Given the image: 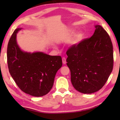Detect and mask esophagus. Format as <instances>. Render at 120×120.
<instances>
[{
    "label": "esophagus",
    "instance_id": "esophagus-1",
    "mask_svg": "<svg viewBox=\"0 0 120 120\" xmlns=\"http://www.w3.org/2000/svg\"><path fill=\"white\" fill-rule=\"evenodd\" d=\"M62 63L63 64H66V58H62Z\"/></svg>",
    "mask_w": 120,
    "mask_h": 120
}]
</instances>
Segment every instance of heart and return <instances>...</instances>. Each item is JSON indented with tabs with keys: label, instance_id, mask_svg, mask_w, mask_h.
<instances>
[{
	"label": "heart",
	"instance_id": "b5f03b06",
	"mask_svg": "<svg viewBox=\"0 0 120 120\" xmlns=\"http://www.w3.org/2000/svg\"><path fill=\"white\" fill-rule=\"evenodd\" d=\"M74 30L69 29L66 32V35L71 36L74 33ZM84 33L82 31H79L74 34L71 40V45L73 46H77L84 39Z\"/></svg>",
	"mask_w": 120,
	"mask_h": 120
}]
</instances>
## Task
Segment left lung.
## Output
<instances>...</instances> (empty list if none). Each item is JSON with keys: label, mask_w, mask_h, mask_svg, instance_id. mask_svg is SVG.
I'll return each mask as SVG.
<instances>
[{"label": "left lung", "mask_w": 120, "mask_h": 120, "mask_svg": "<svg viewBox=\"0 0 120 120\" xmlns=\"http://www.w3.org/2000/svg\"><path fill=\"white\" fill-rule=\"evenodd\" d=\"M93 35L67 51V64L71 82L77 91L92 94L106 83L113 67V45L110 37L101 26L95 25Z\"/></svg>", "instance_id": "obj_1"}]
</instances>
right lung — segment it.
Wrapping results in <instances>:
<instances>
[{
  "instance_id": "right-lung-1",
  "label": "right lung",
  "mask_w": 120,
  "mask_h": 120,
  "mask_svg": "<svg viewBox=\"0 0 120 120\" xmlns=\"http://www.w3.org/2000/svg\"><path fill=\"white\" fill-rule=\"evenodd\" d=\"M21 30H15L8 44L9 71L23 92L35 97L43 96L52 88L56 73L62 66V59L42 52L22 50L16 40L17 33Z\"/></svg>"
}]
</instances>
